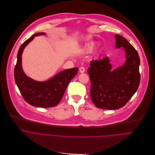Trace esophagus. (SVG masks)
Listing matches in <instances>:
<instances>
[{
    "mask_svg": "<svg viewBox=\"0 0 155 155\" xmlns=\"http://www.w3.org/2000/svg\"><path fill=\"white\" fill-rule=\"evenodd\" d=\"M85 68H84V67H80V68H79V72H80V73H83L85 72Z\"/></svg>",
    "mask_w": 155,
    "mask_h": 155,
    "instance_id": "34e87169",
    "label": "esophagus"
}]
</instances>
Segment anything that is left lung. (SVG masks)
Instances as JSON below:
<instances>
[{
  "label": "left lung",
  "instance_id": "obj_1",
  "mask_svg": "<svg viewBox=\"0 0 155 155\" xmlns=\"http://www.w3.org/2000/svg\"><path fill=\"white\" fill-rule=\"evenodd\" d=\"M115 48H123L126 60L111 71L108 57L93 60L87 72L91 82L90 97L95 106L114 110L124 106L137 91L140 84V58L137 51L122 36L116 34Z\"/></svg>",
  "mask_w": 155,
  "mask_h": 155
}]
</instances>
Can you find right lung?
<instances>
[{"instance_id":"right-lung-1","label":"right lung","mask_w":155,"mask_h":155,"mask_svg":"<svg viewBox=\"0 0 155 155\" xmlns=\"http://www.w3.org/2000/svg\"><path fill=\"white\" fill-rule=\"evenodd\" d=\"M42 35L45 34L37 33L22 44L17 55L14 76L16 85L24 100L30 105L44 108L57 106L60 103L69 82L77 74L78 68L64 70L43 82L36 81L28 77L22 68V52L25 47L33 40L34 37Z\"/></svg>"}]
</instances>
